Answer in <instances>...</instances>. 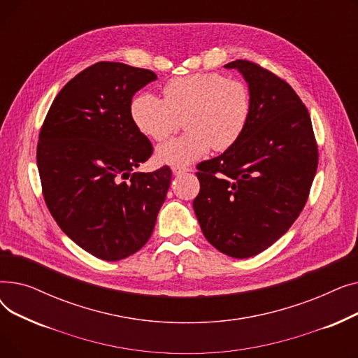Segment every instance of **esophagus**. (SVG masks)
<instances>
[{
  "label": "esophagus",
  "mask_w": 358,
  "mask_h": 358,
  "mask_svg": "<svg viewBox=\"0 0 358 358\" xmlns=\"http://www.w3.org/2000/svg\"><path fill=\"white\" fill-rule=\"evenodd\" d=\"M187 171H192V169L185 168V166H173V174L174 176H180V174H184Z\"/></svg>",
  "instance_id": "obj_1"
}]
</instances>
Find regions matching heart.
<instances>
[{"instance_id":"obj_1","label":"heart","mask_w":358,"mask_h":358,"mask_svg":"<svg viewBox=\"0 0 358 358\" xmlns=\"http://www.w3.org/2000/svg\"><path fill=\"white\" fill-rule=\"evenodd\" d=\"M252 110L250 87L219 72H197L169 80L164 100L141 92L131 100L130 116L139 131L164 141L184 122L185 134L157 148L161 164L184 166L203 158L213 148L227 150L245 131Z\"/></svg>"}]
</instances>
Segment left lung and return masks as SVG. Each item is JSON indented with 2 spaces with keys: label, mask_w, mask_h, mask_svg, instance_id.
Segmentation results:
<instances>
[{
  "label": "left lung",
  "mask_w": 358,
  "mask_h": 358,
  "mask_svg": "<svg viewBox=\"0 0 358 358\" xmlns=\"http://www.w3.org/2000/svg\"><path fill=\"white\" fill-rule=\"evenodd\" d=\"M252 110L241 139L196 173L193 201L203 235L220 252L254 257L283 236L303 210L317 168L309 111L296 91L261 65L238 59Z\"/></svg>",
  "instance_id": "obj_1"
}]
</instances>
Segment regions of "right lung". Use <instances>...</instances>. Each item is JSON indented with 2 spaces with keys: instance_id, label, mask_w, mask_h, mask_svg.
I'll list each match as a JSON object with an SVG mask.
<instances>
[{
  "instance_id": "add662e5",
  "label": "right lung",
  "mask_w": 358,
  "mask_h": 358,
  "mask_svg": "<svg viewBox=\"0 0 358 358\" xmlns=\"http://www.w3.org/2000/svg\"><path fill=\"white\" fill-rule=\"evenodd\" d=\"M157 75L97 62L55 97L37 142L48 209L84 251L119 261L139 251L155 228L171 168L135 173L154 152L130 116L135 92Z\"/></svg>"
}]
</instances>
